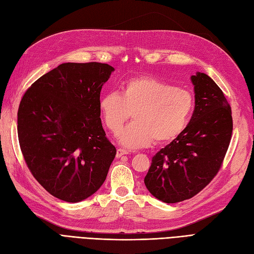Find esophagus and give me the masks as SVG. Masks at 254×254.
Masks as SVG:
<instances>
[{"instance_id": "obj_1", "label": "esophagus", "mask_w": 254, "mask_h": 254, "mask_svg": "<svg viewBox=\"0 0 254 254\" xmlns=\"http://www.w3.org/2000/svg\"><path fill=\"white\" fill-rule=\"evenodd\" d=\"M127 154H128V152H126V150L119 148L118 152H116V157H118V158H121V157H123L124 155H127Z\"/></svg>"}]
</instances>
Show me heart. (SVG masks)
<instances>
[{"label": "heart", "mask_w": 254, "mask_h": 254, "mask_svg": "<svg viewBox=\"0 0 254 254\" xmlns=\"http://www.w3.org/2000/svg\"><path fill=\"white\" fill-rule=\"evenodd\" d=\"M107 128L118 133L133 113L134 122L120 132L119 143L127 149L146 147L155 140L164 143L176 139L186 128L193 110L189 91L154 77L127 80L121 94L111 92L99 101Z\"/></svg>", "instance_id": "b5f03b06"}]
</instances>
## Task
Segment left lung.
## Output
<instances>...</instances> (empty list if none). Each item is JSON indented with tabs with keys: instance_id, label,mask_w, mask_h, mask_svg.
<instances>
[{
	"instance_id": "obj_1",
	"label": "left lung",
	"mask_w": 254,
	"mask_h": 254,
	"mask_svg": "<svg viewBox=\"0 0 254 254\" xmlns=\"http://www.w3.org/2000/svg\"><path fill=\"white\" fill-rule=\"evenodd\" d=\"M194 110L184 131L152 159L144 184L156 198L177 203L194 196L218 173L230 145L233 121L223 92L206 73L191 76Z\"/></svg>"
}]
</instances>
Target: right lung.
Returning a JSON list of instances; mask_svg holds the SVG:
<instances>
[{
    "instance_id": "add662e5",
    "label": "right lung",
    "mask_w": 254,
    "mask_h": 254,
    "mask_svg": "<svg viewBox=\"0 0 254 254\" xmlns=\"http://www.w3.org/2000/svg\"><path fill=\"white\" fill-rule=\"evenodd\" d=\"M114 68L102 63H63L23 95L18 138L36 181L53 196L78 203L106 181L116 148L100 120V92Z\"/></svg>"
}]
</instances>
